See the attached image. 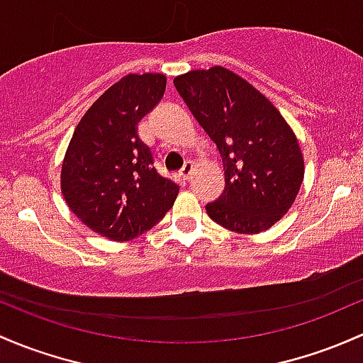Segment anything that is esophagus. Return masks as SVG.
<instances>
[{
    "label": "esophagus",
    "mask_w": 363,
    "mask_h": 363,
    "mask_svg": "<svg viewBox=\"0 0 363 363\" xmlns=\"http://www.w3.org/2000/svg\"><path fill=\"white\" fill-rule=\"evenodd\" d=\"M193 170H194V163H193V162H188V163H186V165L182 167V170H181L182 179H184V181H189V177H191Z\"/></svg>",
    "instance_id": "esophagus-1"
}]
</instances>
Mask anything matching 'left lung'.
Segmentation results:
<instances>
[{"instance_id":"left-lung-1","label":"left lung","mask_w":363,"mask_h":363,"mask_svg":"<svg viewBox=\"0 0 363 363\" xmlns=\"http://www.w3.org/2000/svg\"><path fill=\"white\" fill-rule=\"evenodd\" d=\"M174 85L223 156L224 193L207 213L228 230H269L296 201L304 158L280 111L247 79L226 67L175 76Z\"/></svg>"}]
</instances>
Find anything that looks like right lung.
<instances>
[{
  "mask_svg": "<svg viewBox=\"0 0 363 363\" xmlns=\"http://www.w3.org/2000/svg\"><path fill=\"white\" fill-rule=\"evenodd\" d=\"M165 86L160 72L123 76L83 114L64 156L60 191L67 207L113 242L151 230L177 198L179 186L158 174L137 133Z\"/></svg>",
  "mask_w": 363,
  "mask_h": 363,
  "instance_id": "1",
  "label": "right lung"
}]
</instances>
